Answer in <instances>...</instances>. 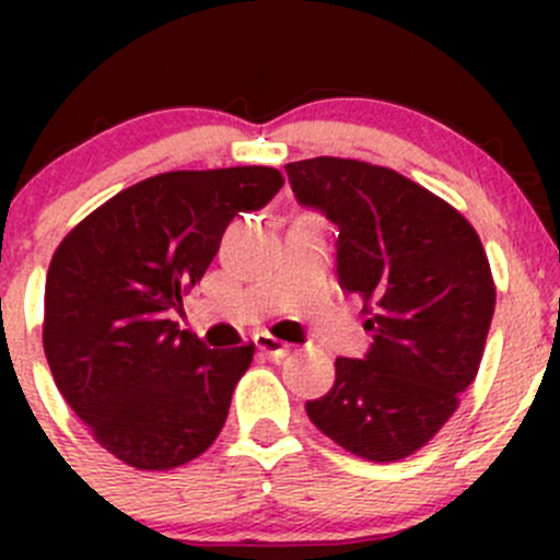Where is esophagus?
Instances as JSON below:
<instances>
[{
  "instance_id": "1",
  "label": "esophagus",
  "mask_w": 560,
  "mask_h": 560,
  "mask_svg": "<svg viewBox=\"0 0 560 560\" xmlns=\"http://www.w3.org/2000/svg\"><path fill=\"white\" fill-rule=\"evenodd\" d=\"M254 343H257L259 352L268 354V358H273V360H281L290 354V343L279 341V338L270 336V332H257V336H254Z\"/></svg>"
}]
</instances>
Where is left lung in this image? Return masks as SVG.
<instances>
[{
	"label": "left lung",
	"instance_id": "left-lung-1",
	"mask_svg": "<svg viewBox=\"0 0 560 560\" xmlns=\"http://www.w3.org/2000/svg\"><path fill=\"white\" fill-rule=\"evenodd\" d=\"M303 206L338 224V281L363 301L374 343L338 358L308 420L347 453L395 463L425 447L477 380L495 281L457 208L389 167L343 156L287 165Z\"/></svg>",
	"mask_w": 560,
	"mask_h": 560
}]
</instances>
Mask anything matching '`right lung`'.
Masks as SVG:
<instances>
[{
	"label": "right lung",
	"instance_id": "1",
	"mask_svg": "<svg viewBox=\"0 0 560 560\" xmlns=\"http://www.w3.org/2000/svg\"><path fill=\"white\" fill-rule=\"evenodd\" d=\"M284 186L276 167L171 171L127 186L65 235L45 279L43 349L94 442L171 471L217 442L254 343L211 349L167 319L228 224Z\"/></svg>",
	"mask_w": 560,
	"mask_h": 560
}]
</instances>
